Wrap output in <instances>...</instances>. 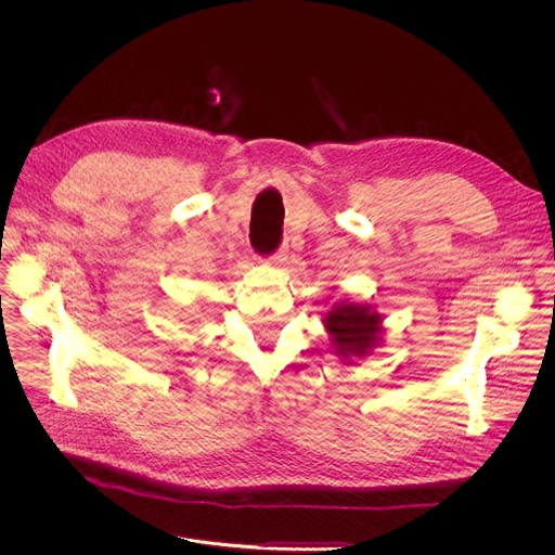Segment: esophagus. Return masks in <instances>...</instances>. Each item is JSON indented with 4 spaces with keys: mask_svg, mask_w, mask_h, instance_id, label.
I'll list each match as a JSON object with an SVG mask.
<instances>
[{
    "mask_svg": "<svg viewBox=\"0 0 555 555\" xmlns=\"http://www.w3.org/2000/svg\"><path fill=\"white\" fill-rule=\"evenodd\" d=\"M285 260H287V249H285V247H283V249H279V251H274L272 256H268V262H270V266H274V268L283 266Z\"/></svg>",
    "mask_w": 555,
    "mask_h": 555,
    "instance_id": "obj_1",
    "label": "esophagus"
}]
</instances>
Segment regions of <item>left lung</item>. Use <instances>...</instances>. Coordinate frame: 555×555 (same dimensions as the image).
<instances>
[{
	"label": "left lung",
	"instance_id": "1",
	"mask_svg": "<svg viewBox=\"0 0 555 555\" xmlns=\"http://www.w3.org/2000/svg\"><path fill=\"white\" fill-rule=\"evenodd\" d=\"M324 324L333 335L337 356H366L380 333V314L364 304H339L326 314Z\"/></svg>",
	"mask_w": 555,
	"mask_h": 555
}]
</instances>
